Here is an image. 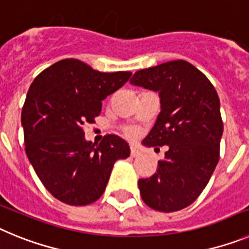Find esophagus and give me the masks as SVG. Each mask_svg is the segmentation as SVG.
I'll return each instance as SVG.
<instances>
[{
    "mask_svg": "<svg viewBox=\"0 0 249 249\" xmlns=\"http://www.w3.org/2000/svg\"><path fill=\"white\" fill-rule=\"evenodd\" d=\"M141 156V151H138L135 146H131V157H138Z\"/></svg>",
    "mask_w": 249,
    "mask_h": 249,
    "instance_id": "esophagus-1",
    "label": "esophagus"
}]
</instances>
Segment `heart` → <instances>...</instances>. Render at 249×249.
<instances>
[{
	"mask_svg": "<svg viewBox=\"0 0 249 249\" xmlns=\"http://www.w3.org/2000/svg\"><path fill=\"white\" fill-rule=\"evenodd\" d=\"M126 135L128 136V137H133V135H135V133H133V131H127Z\"/></svg>",
	"mask_w": 249,
	"mask_h": 249,
	"instance_id": "heart-1",
	"label": "heart"
}]
</instances>
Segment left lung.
<instances>
[{"mask_svg":"<svg viewBox=\"0 0 249 249\" xmlns=\"http://www.w3.org/2000/svg\"><path fill=\"white\" fill-rule=\"evenodd\" d=\"M131 83L160 93V112L142 143L168 146L157 172L138 181L152 210L175 212L198 198L219 160L223 122L211 81L183 59L137 71Z\"/></svg>","mask_w":249,"mask_h":249,"instance_id":"8db88e82","label":"left lung"}]
</instances>
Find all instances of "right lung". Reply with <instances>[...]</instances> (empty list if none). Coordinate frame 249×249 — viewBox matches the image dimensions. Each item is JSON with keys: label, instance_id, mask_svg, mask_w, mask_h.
<instances>
[{"label": "right lung", "instance_id": "obj_1", "mask_svg": "<svg viewBox=\"0 0 249 249\" xmlns=\"http://www.w3.org/2000/svg\"><path fill=\"white\" fill-rule=\"evenodd\" d=\"M131 72L105 73L78 59H61L31 85L22 107L26 155L46 190L71 206L103 195L114 162L129 156L126 141L105 136L85 140L83 127L100 116L102 101L121 89Z\"/></svg>", "mask_w": 249, "mask_h": 249}]
</instances>
